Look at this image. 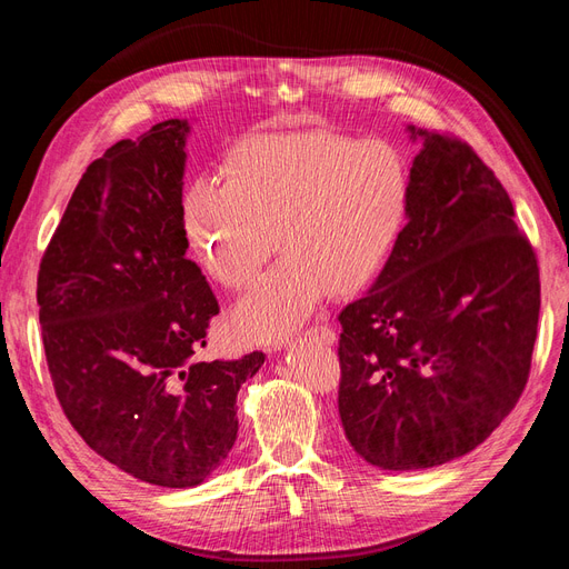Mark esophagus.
Wrapping results in <instances>:
<instances>
[{
  "instance_id": "1",
  "label": "esophagus",
  "mask_w": 569,
  "mask_h": 569,
  "mask_svg": "<svg viewBox=\"0 0 569 569\" xmlns=\"http://www.w3.org/2000/svg\"><path fill=\"white\" fill-rule=\"evenodd\" d=\"M306 337L308 339H316V341H320V343H327V347H332L335 343V339H337V335H335V330L327 322H318L316 327H311V330L306 332Z\"/></svg>"
}]
</instances>
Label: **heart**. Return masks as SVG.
I'll return each instance as SVG.
<instances>
[{"mask_svg":"<svg viewBox=\"0 0 569 569\" xmlns=\"http://www.w3.org/2000/svg\"><path fill=\"white\" fill-rule=\"evenodd\" d=\"M410 209V168L389 142L335 130L268 132L239 142L226 173L187 184L182 228L199 266L226 287L253 280L280 230V263L232 308L253 343L289 337L327 295L368 287Z\"/></svg>","mask_w":569,"mask_h":569,"instance_id":"obj_1","label":"heart"}]
</instances>
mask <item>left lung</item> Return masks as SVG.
<instances>
[{
    "label": "left lung",
    "instance_id": "left-lung-1",
    "mask_svg": "<svg viewBox=\"0 0 569 569\" xmlns=\"http://www.w3.org/2000/svg\"><path fill=\"white\" fill-rule=\"evenodd\" d=\"M408 226L339 313V418L382 470L470 453L518 403L541 308L539 266L503 184L451 137L406 126Z\"/></svg>",
    "mask_w": 569,
    "mask_h": 569
}]
</instances>
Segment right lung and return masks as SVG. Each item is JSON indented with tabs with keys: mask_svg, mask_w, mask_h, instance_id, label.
Returning <instances> with one entry per match:
<instances>
[{
	"mask_svg": "<svg viewBox=\"0 0 569 569\" xmlns=\"http://www.w3.org/2000/svg\"><path fill=\"white\" fill-rule=\"evenodd\" d=\"M187 134L170 118L90 163L38 274L66 418L118 470L168 489L203 485L228 458L237 391L266 360L194 358L218 301L187 258Z\"/></svg>",
	"mask_w": 569,
	"mask_h": 569,
	"instance_id": "1",
	"label": "right lung"
}]
</instances>
